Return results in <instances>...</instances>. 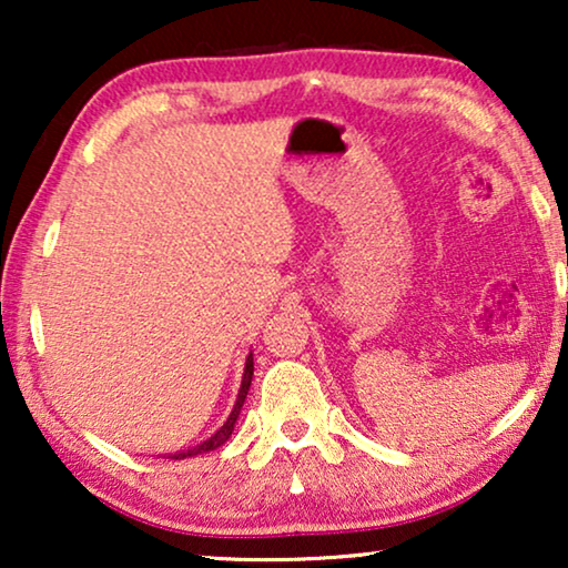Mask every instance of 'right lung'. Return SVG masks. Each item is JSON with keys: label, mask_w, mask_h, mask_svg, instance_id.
<instances>
[{"label": "right lung", "mask_w": 568, "mask_h": 568, "mask_svg": "<svg viewBox=\"0 0 568 568\" xmlns=\"http://www.w3.org/2000/svg\"><path fill=\"white\" fill-rule=\"evenodd\" d=\"M251 379H253V354L247 356V359H245L243 383H240L237 400H235V406H232V410H230L227 422H224V424L220 426V429H216V432L212 434V437H209L206 442H201V445L191 447V449H183V453H175V455H173V460H183V457H193V455H201V453H212V449L222 447L224 442L230 439V434L235 432V422H237V416H240V408H243V403H245V395H247V390H251Z\"/></svg>", "instance_id": "obj_1"}]
</instances>
